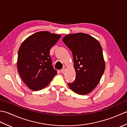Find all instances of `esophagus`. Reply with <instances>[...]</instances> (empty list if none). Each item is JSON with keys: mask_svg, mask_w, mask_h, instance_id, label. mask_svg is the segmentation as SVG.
<instances>
[{"mask_svg": "<svg viewBox=\"0 0 127 127\" xmlns=\"http://www.w3.org/2000/svg\"><path fill=\"white\" fill-rule=\"evenodd\" d=\"M61 72L62 74H64L65 72V69L63 68L61 70Z\"/></svg>", "mask_w": 127, "mask_h": 127, "instance_id": "1", "label": "esophagus"}]
</instances>
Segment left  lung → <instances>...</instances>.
I'll return each mask as SVG.
<instances>
[{"label": "left lung", "mask_w": 127, "mask_h": 127, "mask_svg": "<svg viewBox=\"0 0 127 127\" xmlns=\"http://www.w3.org/2000/svg\"><path fill=\"white\" fill-rule=\"evenodd\" d=\"M62 40L72 52L76 71V79L68 83L69 87L80 95L91 93L105 71L100 44L93 37L82 33L66 35Z\"/></svg>", "instance_id": "obj_1"}]
</instances>
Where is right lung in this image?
Returning <instances> with one entry per match:
<instances>
[{
  "label": "right lung",
  "mask_w": 127,
  "mask_h": 127,
  "mask_svg": "<svg viewBox=\"0 0 127 127\" xmlns=\"http://www.w3.org/2000/svg\"><path fill=\"white\" fill-rule=\"evenodd\" d=\"M61 36L48 32H39L27 37L20 46L17 69L21 79L31 90H42L57 74L52 65L50 51Z\"/></svg>",
  "instance_id": "obj_1"
}]
</instances>
